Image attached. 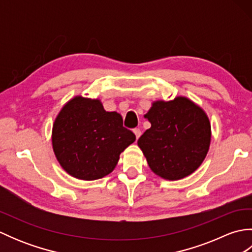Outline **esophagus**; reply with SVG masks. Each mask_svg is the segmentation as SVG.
I'll list each match as a JSON object with an SVG mask.
<instances>
[{"label": "esophagus", "instance_id": "34e87169", "mask_svg": "<svg viewBox=\"0 0 252 252\" xmlns=\"http://www.w3.org/2000/svg\"><path fill=\"white\" fill-rule=\"evenodd\" d=\"M133 132H134V134H135V136H136V138H138L141 136V134H142V132H141V130L138 129V127H135L134 130H133Z\"/></svg>", "mask_w": 252, "mask_h": 252}]
</instances>
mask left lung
Returning <instances> with one entry per match:
<instances>
[{
  "label": "left lung",
  "mask_w": 252,
  "mask_h": 252,
  "mask_svg": "<svg viewBox=\"0 0 252 252\" xmlns=\"http://www.w3.org/2000/svg\"><path fill=\"white\" fill-rule=\"evenodd\" d=\"M152 126L137 144L149 168L167 180L191 174L205 159L211 138L207 115L185 97L156 101L144 116Z\"/></svg>",
  "instance_id": "1"
}]
</instances>
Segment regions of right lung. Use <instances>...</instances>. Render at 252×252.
I'll list each match as a JSON object with an SVG mask.
<instances>
[{
	"instance_id": "right-lung-1",
	"label": "right lung",
	"mask_w": 252,
	"mask_h": 252,
	"mask_svg": "<svg viewBox=\"0 0 252 252\" xmlns=\"http://www.w3.org/2000/svg\"><path fill=\"white\" fill-rule=\"evenodd\" d=\"M135 141L122 117L106 111L98 99L74 97L63 107L53 126V149L62 167L80 180L109 174L120 154Z\"/></svg>"
}]
</instances>
